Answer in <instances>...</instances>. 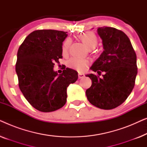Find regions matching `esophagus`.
I'll list each match as a JSON object with an SVG mask.
<instances>
[{
    "mask_svg": "<svg viewBox=\"0 0 147 147\" xmlns=\"http://www.w3.org/2000/svg\"><path fill=\"white\" fill-rule=\"evenodd\" d=\"M85 77V75H84V74H78V78L79 79H82V78H83Z\"/></svg>",
    "mask_w": 147,
    "mask_h": 147,
    "instance_id": "34e87169",
    "label": "esophagus"
}]
</instances>
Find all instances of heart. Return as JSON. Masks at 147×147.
Returning <instances> with one entry per match:
<instances>
[{"instance_id":"b5f03b06","label":"heart","mask_w":147,"mask_h":147,"mask_svg":"<svg viewBox=\"0 0 147 147\" xmlns=\"http://www.w3.org/2000/svg\"><path fill=\"white\" fill-rule=\"evenodd\" d=\"M80 39L83 43L89 48V49H93L97 45L98 39L95 34L92 32L88 31L86 33H82L80 35ZM71 43V39L70 38H67L64 41L62 47V51L63 53H66L68 51L69 46ZM90 64V61L88 59H80L77 57H72L67 61L68 67L73 68L78 71L79 72H83L87 69Z\"/></svg>"}]
</instances>
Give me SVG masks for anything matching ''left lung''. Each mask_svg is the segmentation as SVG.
Masks as SVG:
<instances>
[{"label": "left lung", "mask_w": 147, "mask_h": 147, "mask_svg": "<svg viewBox=\"0 0 147 147\" xmlns=\"http://www.w3.org/2000/svg\"><path fill=\"white\" fill-rule=\"evenodd\" d=\"M102 39L104 51L90 69L101 75H86L92 80L86 90L88 100L92 105L111 110L122 104L133 90L137 75L136 55L128 36L114 27L98 29Z\"/></svg>", "instance_id": "1"}]
</instances>
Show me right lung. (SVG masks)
Wrapping results in <instances>:
<instances>
[{
  "label": "right lung",
  "mask_w": 147,
  "mask_h": 147,
  "mask_svg": "<svg viewBox=\"0 0 147 147\" xmlns=\"http://www.w3.org/2000/svg\"><path fill=\"white\" fill-rule=\"evenodd\" d=\"M67 32L36 30L29 34L17 52L16 63L19 86L26 100L35 109L49 112L63 107L67 88L77 81L78 72L66 68L58 75L55 63L62 58V43Z\"/></svg>",
  "instance_id": "1"
}]
</instances>
